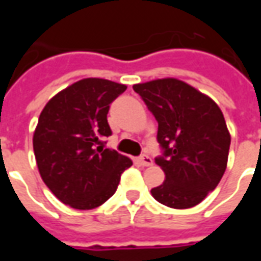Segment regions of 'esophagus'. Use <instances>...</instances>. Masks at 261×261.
Instances as JSON below:
<instances>
[{
    "label": "esophagus",
    "mask_w": 261,
    "mask_h": 261,
    "mask_svg": "<svg viewBox=\"0 0 261 261\" xmlns=\"http://www.w3.org/2000/svg\"><path fill=\"white\" fill-rule=\"evenodd\" d=\"M137 162L141 165V166H151L152 165V158L148 156V155H141L137 158Z\"/></svg>",
    "instance_id": "1"
}]
</instances>
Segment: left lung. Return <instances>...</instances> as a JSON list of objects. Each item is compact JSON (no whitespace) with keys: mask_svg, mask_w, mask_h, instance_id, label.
<instances>
[{"mask_svg":"<svg viewBox=\"0 0 261 261\" xmlns=\"http://www.w3.org/2000/svg\"><path fill=\"white\" fill-rule=\"evenodd\" d=\"M158 121L162 155L155 158L165 181L153 187V198L170 208H190L218 186L229 153L230 136L218 105L175 78L137 84Z\"/></svg>","mask_w":261,"mask_h":261,"instance_id":"8db88e82","label":"left lung"}]
</instances>
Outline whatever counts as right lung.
<instances>
[{
	"label": "right lung",
	"instance_id": "1",
	"mask_svg": "<svg viewBox=\"0 0 261 261\" xmlns=\"http://www.w3.org/2000/svg\"><path fill=\"white\" fill-rule=\"evenodd\" d=\"M123 84L86 78L59 92L44 106L33 134V151L43 181L65 205L92 210L113 196L133 162L110 148V103Z\"/></svg>",
	"mask_w": 261,
	"mask_h": 261
}]
</instances>
